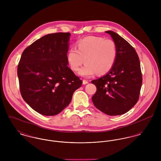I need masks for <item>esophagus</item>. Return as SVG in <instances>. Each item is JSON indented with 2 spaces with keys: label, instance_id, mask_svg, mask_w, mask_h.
<instances>
[{
  "label": "esophagus",
  "instance_id": "esophagus-1",
  "mask_svg": "<svg viewBox=\"0 0 161 161\" xmlns=\"http://www.w3.org/2000/svg\"><path fill=\"white\" fill-rule=\"evenodd\" d=\"M82 83H83V84H84V85H85V84H88V83H89V82H88V80L84 79V80H83V81H82Z\"/></svg>",
  "mask_w": 161,
  "mask_h": 161
}]
</instances>
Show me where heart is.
<instances>
[{"label": "heart", "mask_w": 161, "mask_h": 161, "mask_svg": "<svg viewBox=\"0 0 161 161\" xmlns=\"http://www.w3.org/2000/svg\"><path fill=\"white\" fill-rule=\"evenodd\" d=\"M75 47L68 51L67 61L70 68L75 72L85 62L86 65L79 72L83 77H91L97 72L100 75L105 74L115 64L117 47L112 40L88 36L77 42Z\"/></svg>", "instance_id": "1"}]
</instances>
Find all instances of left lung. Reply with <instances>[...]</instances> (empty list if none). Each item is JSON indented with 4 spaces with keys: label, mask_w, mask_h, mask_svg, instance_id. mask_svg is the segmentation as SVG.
<instances>
[{
    "label": "left lung",
    "mask_w": 161,
    "mask_h": 161,
    "mask_svg": "<svg viewBox=\"0 0 161 161\" xmlns=\"http://www.w3.org/2000/svg\"><path fill=\"white\" fill-rule=\"evenodd\" d=\"M115 42L117 57L107 75L91 82L97 87L92 100L95 107L110 116L123 115L131 109L139 97L142 78L138 54L118 34L107 31Z\"/></svg>",
    "instance_id": "1"
}]
</instances>
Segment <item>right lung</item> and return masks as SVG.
I'll return each mask as SVG.
<instances>
[{"instance_id": "add662e5", "label": "right lung", "mask_w": 161, "mask_h": 161, "mask_svg": "<svg viewBox=\"0 0 161 161\" xmlns=\"http://www.w3.org/2000/svg\"><path fill=\"white\" fill-rule=\"evenodd\" d=\"M69 33L46 35L23 51L17 75L23 100L45 116L59 114L69 105L82 81L68 66Z\"/></svg>"}]
</instances>
